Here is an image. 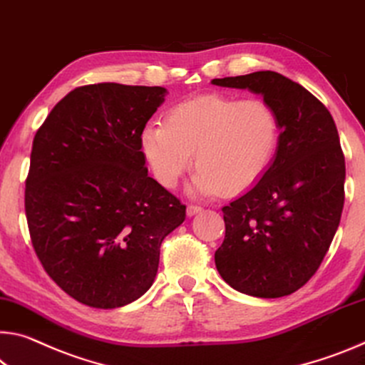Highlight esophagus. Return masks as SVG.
<instances>
[{
  "instance_id": "34e87169",
  "label": "esophagus",
  "mask_w": 365,
  "mask_h": 365,
  "mask_svg": "<svg viewBox=\"0 0 365 365\" xmlns=\"http://www.w3.org/2000/svg\"><path fill=\"white\" fill-rule=\"evenodd\" d=\"M201 211H203V207H201V206H196V205H188L187 206V216H190V217L195 216V214L201 212Z\"/></svg>"
}]
</instances>
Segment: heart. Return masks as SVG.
Instances as JSON below:
<instances>
[{
	"instance_id": "b5f03b06",
	"label": "heart",
	"mask_w": 365,
	"mask_h": 365,
	"mask_svg": "<svg viewBox=\"0 0 365 365\" xmlns=\"http://www.w3.org/2000/svg\"><path fill=\"white\" fill-rule=\"evenodd\" d=\"M279 117L263 99L212 92L169 108L141 133V151L162 187L175 188L193 162V195L239 193L255 185L279 146Z\"/></svg>"
}]
</instances>
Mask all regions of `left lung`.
<instances>
[{
  "label": "left lung",
  "instance_id": "8db88e82",
  "mask_svg": "<svg viewBox=\"0 0 365 365\" xmlns=\"http://www.w3.org/2000/svg\"><path fill=\"white\" fill-rule=\"evenodd\" d=\"M248 89L274 107L279 146L269 169L222 207L225 237L214 262L230 287L253 297L296 292L325 258L344 205V154L328 108L274 71L212 79Z\"/></svg>",
  "mask_w": 365,
  "mask_h": 365
}]
</instances>
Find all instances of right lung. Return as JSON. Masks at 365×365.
<instances>
[{"mask_svg": "<svg viewBox=\"0 0 365 365\" xmlns=\"http://www.w3.org/2000/svg\"><path fill=\"white\" fill-rule=\"evenodd\" d=\"M165 88H76L36 133L26 216L43 269L96 309L140 299L158 274L160 244L185 205L148 175L141 133Z\"/></svg>", "mask_w": 365, "mask_h": 365, "instance_id": "obj_1", "label": "right lung"}]
</instances>
